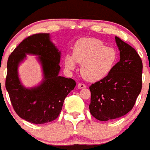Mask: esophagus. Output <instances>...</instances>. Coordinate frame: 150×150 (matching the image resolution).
<instances>
[{
	"label": "esophagus",
	"instance_id": "obj_1",
	"mask_svg": "<svg viewBox=\"0 0 150 150\" xmlns=\"http://www.w3.org/2000/svg\"><path fill=\"white\" fill-rule=\"evenodd\" d=\"M86 88V85H85L84 83L78 84V88H79V89H82V88Z\"/></svg>",
	"mask_w": 150,
	"mask_h": 150
}]
</instances>
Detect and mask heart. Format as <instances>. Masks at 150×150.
I'll return each mask as SVG.
<instances>
[{"label": "heart", "mask_w": 150, "mask_h": 150, "mask_svg": "<svg viewBox=\"0 0 150 150\" xmlns=\"http://www.w3.org/2000/svg\"><path fill=\"white\" fill-rule=\"evenodd\" d=\"M117 59L115 48L106 47L95 38H83L75 43L73 54L65 55L64 63L68 70H74L76 62L80 64L82 76L88 81L96 82L112 71Z\"/></svg>", "instance_id": "1"}]
</instances>
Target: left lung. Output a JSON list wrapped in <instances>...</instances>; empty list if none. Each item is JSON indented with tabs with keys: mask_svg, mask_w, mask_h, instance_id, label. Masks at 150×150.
I'll return each mask as SVG.
<instances>
[{
	"mask_svg": "<svg viewBox=\"0 0 150 150\" xmlns=\"http://www.w3.org/2000/svg\"><path fill=\"white\" fill-rule=\"evenodd\" d=\"M120 60L108 76L90 86L91 115L99 121L118 119L135 105L142 88L143 64L135 48L115 37Z\"/></svg>",
	"mask_w": 150,
	"mask_h": 150,
	"instance_id": "left-lung-1",
	"label": "left lung"
}]
</instances>
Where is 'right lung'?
Wrapping results in <instances>:
<instances>
[{"label":"right lung","mask_w":150,"mask_h":150,"mask_svg":"<svg viewBox=\"0 0 150 150\" xmlns=\"http://www.w3.org/2000/svg\"><path fill=\"white\" fill-rule=\"evenodd\" d=\"M25 53L40 56L44 69V82L31 89L21 85L17 75V66ZM59 60L60 52L45 33L25 38L9 55L5 85L12 107L21 119L35 125L57 119L65 97L76 86L75 80L58 75Z\"/></svg>","instance_id":"add662e5"}]
</instances>
